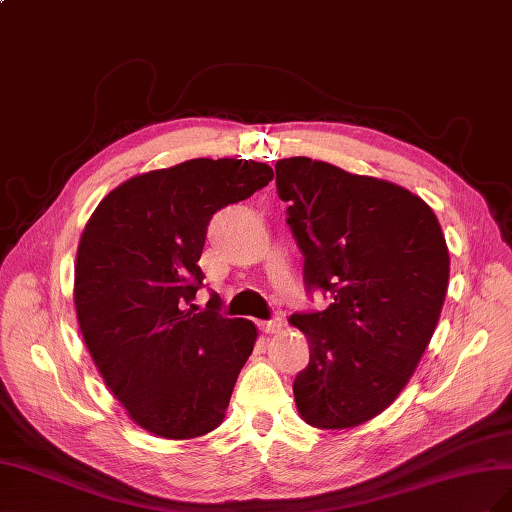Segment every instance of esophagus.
<instances>
[{"instance_id":"34e87169","label":"esophagus","mask_w":512,"mask_h":512,"mask_svg":"<svg viewBox=\"0 0 512 512\" xmlns=\"http://www.w3.org/2000/svg\"><path fill=\"white\" fill-rule=\"evenodd\" d=\"M259 328H261V332H266V334L281 332L283 330V319L274 317V319H268V321H259Z\"/></svg>"}]
</instances>
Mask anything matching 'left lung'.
Masks as SVG:
<instances>
[{"label":"left lung","instance_id":"1","mask_svg":"<svg viewBox=\"0 0 512 512\" xmlns=\"http://www.w3.org/2000/svg\"><path fill=\"white\" fill-rule=\"evenodd\" d=\"M274 169L306 291L330 296L328 309L289 317L311 345L294 379L298 412L319 429L358 427L399 397L433 337L450 272L444 233L403 186L306 156Z\"/></svg>","mask_w":512,"mask_h":512}]
</instances>
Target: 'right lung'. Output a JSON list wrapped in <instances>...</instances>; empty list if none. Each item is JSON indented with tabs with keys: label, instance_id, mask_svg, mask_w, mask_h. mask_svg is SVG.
I'll return each instance as SVG.
<instances>
[{
	"label": "right lung",
	"instance_id": "add662e5",
	"mask_svg": "<svg viewBox=\"0 0 512 512\" xmlns=\"http://www.w3.org/2000/svg\"><path fill=\"white\" fill-rule=\"evenodd\" d=\"M264 163L193 158L135 175L98 203L75 264L83 341L105 384L139 427L191 440L221 425L257 328L218 313L199 257L212 216L268 186Z\"/></svg>",
	"mask_w": 512,
	"mask_h": 512
}]
</instances>
